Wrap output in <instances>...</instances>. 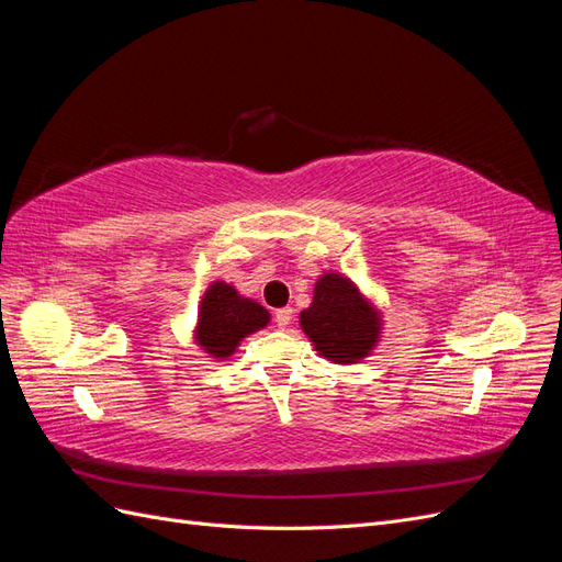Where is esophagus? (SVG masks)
I'll return each mask as SVG.
<instances>
[{
	"label": "esophagus",
	"mask_w": 562,
	"mask_h": 562,
	"mask_svg": "<svg viewBox=\"0 0 562 562\" xmlns=\"http://www.w3.org/2000/svg\"><path fill=\"white\" fill-rule=\"evenodd\" d=\"M274 321H277V326H279L281 330L288 328V326H291V321H293V310H291V307L277 310V312H274Z\"/></svg>",
	"instance_id": "esophagus-1"
}]
</instances>
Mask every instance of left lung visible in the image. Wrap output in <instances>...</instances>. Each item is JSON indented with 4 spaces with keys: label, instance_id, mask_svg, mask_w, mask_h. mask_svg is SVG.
Masks as SVG:
<instances>
[{
    "label": "left lung",
    "instance_id": "8db88e82",
    "mask_svg": "<svg viewBox=\"0 0 562 562\" xmlns=\"http://www.w3.org/2000/svg\"><path fill=\"white\" fill-rule=\"evenodd\" d=\"M300 326L323 359L351 366L380 342L382 316L351 279L328 271L316 281L310 307L300 312Z\"/></svg>",
    "mask_w": 562,
    "mask_h": 562
}]
</instances>
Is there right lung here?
I'll use <instances>...</instances> for the list:
<instances>
[{
	"instance_id": "obj_1",
	"label": "right lung",
	"mask_w": 562,
	"mask_h": 562,
	"mask_svg": "<svg viewBox=\"0 0 562 562\" xmlns=\"http://www.w3.org/2000/svg\"><path fill=\"white\" fill-rule=\"evenodd\" d=\"M267 323L269 312L262 304L239 295V291L225 281H213L199 304L194 339L213 359L225 361L244 337L258 333Z\"/></svg>"
}]
</instances>
